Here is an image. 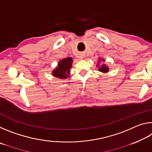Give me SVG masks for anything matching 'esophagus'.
Returning <instances> with one entry per match:
<instances>
[{
	"instance_id": "esophagus-1",
	"label": "esophagus",
	"mask_w": 152,
	"mask_h": 152,
	"mask_svg": "<svg viewBox=\"0 0 152 152\" xmlns=\"http://www.w3.org/2000/svg\"><path fill=\"white\" fill-rule=\"evenodd\" d=\"M80 58H84V56H83V55H81V56H80Z\"/></svg>"
}]
</instances>
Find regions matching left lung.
I'll return each instance as SVG.
<instances>
[{
	"label": "left lung",
	"mask_w": 152,
	"mask_h": 152,
	"mask_svg": "<svg viewBox=\"0 0 152 152\" xmlns=\"http://www.w3.org/2000/svg\"><path fill=\"white\" fill-rule=\"evenodd\" d=\"M99 59H100V60L99 61V63L101 62V61H104V60H103V59H101V58H99ZM97 66L99 67V64H97ZM109 67L107 66L106 65H105V64H102V66H101V68L99 69V71L101 72H103V73H107V72H109Z\"/></svg>",
	"instance_id": "8db88e82"
}]
</instances>
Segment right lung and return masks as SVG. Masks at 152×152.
<instances>
[{
	"label": "right lung",
	"instance_id": "obj_1",
	"mask_svg": "<svg viewBox=\"0 0 152 152\" xmlns=\"http://www.w3.org/2000/svg\"><path fill=\"white\" fill-rule=\"evenodd\" d=\"M72 58L68 57L62 59L58 62V66L52 71V75L60 79H66L70 77V69L72 64Z\"/></svg>",
	"mask_w": 152,
	"mask_h": 152
}]
</instances>
